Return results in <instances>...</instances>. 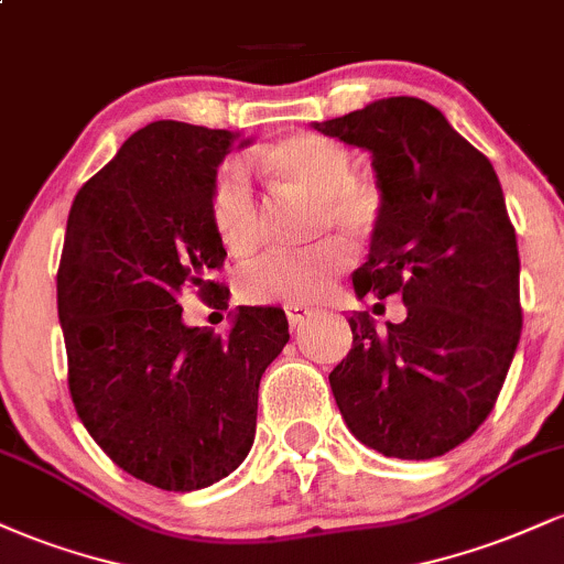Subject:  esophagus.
<instances>
[{
    "label": "esophagus",
    "instance_id": "34e87169",
    "mask_svg": "<svg viewBox=\"0 0 564 564\" xmlns=\"http://www.w3.org/2000/svg\"><path fill=\"white\" fill-rule=\"evenodd\" d=\"M283 310H286V318H289L291 328H300L304 321L313 318V315H315V310L307 307V304H286Z\"/></svg>",
    "mask_w": 564,
    "mask_h": 564
}]
</instances>
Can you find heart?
Listing matches in <instances>:
<instances>
[{
  "label": "heart",
  "instance_id": "heart-1",
  "mask_svg": "<svg viewBox=\"0 0 564 564\" xmlns=\"http://www.w3.org/2000/svg\"><path fill=\"white\" fill-rule=\"evenodd\" d=\"M260 166L278 187L315 198L310 236L318 243L296 251H273L246 264L236 289L243 302L302 304L318 300L349 268L345 238L373 236L384 217V193L373 180L355 177L352 153L315 132H296L262 151ZM212 225L232 254L246 257L264 238V209L251 172L232 159L217 172L209 198Z\"/></svg>",
  "mask_w": 564,
  "mask_h": 564
}]
</instances>
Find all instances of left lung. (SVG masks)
<instances>
[{"mask_svg": "<svg viewBox=\"0 0 564 564\" xmlns=\"http://www.w3.org/2000/svg\"><path fill=\"white\" fill-rule=\"evenodd\" d=\"M321 134L371 153L384 217L355 294L403 296L377 332L352 313V349L328 373L349 432L392 458H435L494 411L522 328L520 254L494 164L419 97H384Z\"/></svg>", "mask_w": 564, "mask_h": 564, "instance_id": "8db88e82", "label": "left lung"}]
</instances>
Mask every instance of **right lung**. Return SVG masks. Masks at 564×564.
<instances>
[{
	"mask_svg": "<svg viewBox=\"0 0 564 564\" xmlns=\"http://www.w3.org/2000/svg\"><path fill=\"white\" fill-rule=\"evenodd\" d=\"M249 142L153 121L82 185L66 225L57 315L76 413L113 464L174 494L249 456L260 379L289 341L278 307H236L228 336L185 326L180 307L198 289L228 310L209 198L223 159Z\"/></svg>",
	"mask_w": 564,
	"mask_h": 564,
	"instance_id": "obj_1",
	"label": "right lung"
}]
</instances>
